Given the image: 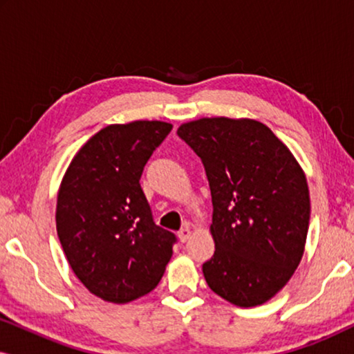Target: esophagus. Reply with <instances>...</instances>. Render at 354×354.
<instances>
[{"label": "esophagus", "mask_w": 354, "mask_h": 354, "mask_svg": "<svg viewBox=\"0 0 354 354\" xmlns=\"http://www.w3.org/2000/svg\"><path fill=\"white\" fill-rule=\"evenodd\" d=\"M190 235H192V229H190V225H183L180 230H178V239H180V241L182 243H185V241L190 239Z\"/></svg>", "instance_id": "obj_1"}]
</instances>
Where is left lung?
<instances>
[{"label": "left lung", "instance_id": "obj_1", "mask_svg": "<svg viewBox=\"0 0 354 354\" xmlns=\"http://www.w3.org/2000/svg\"><path fill=\"white\" fill-rule=\"evenodd\" d=\"M177 133L209 180L216 251L203 264L206 283L235 306L264 304L288 283L304 253L311 203L303 167L256 119L201 118Z\"/></svg>", "mask_w": 354, "mask_h": 354}]
</instances>
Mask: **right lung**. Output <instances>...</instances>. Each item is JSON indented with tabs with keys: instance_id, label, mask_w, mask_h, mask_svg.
Returning <instances> with one entry per match:
<instances>
[{
	"instance_id": "right-lung-1",
	"label": "right lung",
	"mask_w": 354,
	"mask_h": 354,
	"mask_svg": "<svg viewBox=\"0 0 354 354\" xmlns=\"http://www.w3.org/2000/svg\"><path fill=\"white\" fill-rule=\"evenodd\" d=\"M172 124H111L72 158L56 201V230L75 277L95 297L124 304L156 288L176 235L153 222L143 167Z\"/></svg>"
}]
</instances>
